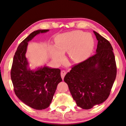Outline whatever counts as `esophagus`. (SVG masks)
<instances>
[{
  "instance_id": "34e87169",
  "label": "esophagus",
  "mask_w": 126,
  "mask_h": 126,
  "mask_svg": "<svg viewBox=\"0 0 126 126\" xmlns=\"http://www.w3.org/2000/svg\"><path fill=\"white\" fill-rule=\"evenodd\" d=\"M66 74V72L63 70L61 72V78H62L63 79V78H64V77H65Z\"/></svg>"
}]
</instances>
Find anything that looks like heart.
Listing matches in <instances>:
<instances>
[{"label":"heart","instance_id":"obj_1","mask_svg":"<svg viewBox=\"0 0 126 126\" xmlns=\"http://www.w3.org/2000/svg\"><path fill=\"white\" fill-rule=\"evenodd\" d=\"M55 46L49 48L53 60L62 62L63 54L69 51V56L75 63L81 62L89 57L94 47V40L90 33L76 30L58 35L54 39Z\"/></svg>","mask_w":126,"mask_h":126}]
</instances>
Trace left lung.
<instances>
[{
	"label": "left lung",
	"mask_w": 126,
	"mask_h": 126,
	"mask_svg": "<svg viewBox=\"0 0 126 126\" xmlns=\"http://www.w3.org/2000/svg\"><path fill=\"white\" fill-rule=\"evenodd\" d=\"M94 32L98 41L96 53L73 66L64 78L77 105L85 110L105 102L116 76L111 44L98 33Z\"/></svg>",
	"instance_id": "8db88e82"
}]
</instances>
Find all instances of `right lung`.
Here are the masks:
<instances>
[{"label":"right lung","instance_id":"obj_1","mask_svg":"<svg viewBox=\"0 0 126 126\" xmlns=\"http://www.w3.org/2000/svg\"><path fill=\"white\" fill-rule=\"evenodd\" d=\"M48 31L36 30L21 43L15 52L11 71L15 94L35 110H44L50 106L57 85L62 81L60 69L44 66L32 70L26 57L28 42L36 35Z\"/></svg>","mask_w":126,"mask_h":126}]
</instances>
